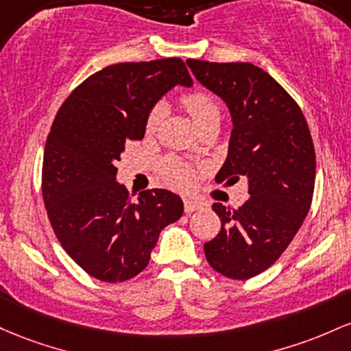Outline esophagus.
<instances>
[{
  "instance_id": "obj_1",
  "label": "esophagus",
  "mask_w": 351,
  "mask_h": 351,
  "mask_svg": "<svg viewBox=\"0 0 351 351\" xmlns=\"http://www.w3.org/2000/svg\"><path fill=\"white\" fill-rule=\"evenodd\" d=\"M200 207H202V204H200V202H195V200L187 199L186 202H184V210H186V214H192V212L199 210Z\"/></svg>"
}]
</instances>
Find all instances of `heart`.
<instances>
[{"instance_id": "b5f03b06", "label": "heart", "mask_w": 351, "mask_h": 351, "mask_svg": "<svg viewBox=\"0 0 351 351\" xmlns=\"http://www.w3.org/2000/svg\"><path fill=\"white\" fill-rule=\"evenodd\" d=\"M182 106L186 108L189 116L192 117V121L197 124V128H202L204 124H207L212 119H220V108L217 101L210 96V94L202 93V90H195V93L186 94L182 97ZM164 114L162 106H154L152 111L149 112L147 117V128L149 132H152L159 125L160 117ZM165 176H167L169 182L176 187H187L192 180V174L189 171L187 165H184L179 160H167L164 165Z\"/></svg>"}]
</instances>
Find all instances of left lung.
Listing matches in <instances>:
<instances>
[{"label": "left lung", "mask_w": 351, "mask_h": 351, "mask_svg": "<svg viewBox=\"0 0 351 351\" xmlns=\"http://www.w3.org/2000/svg\"><path fill=\"white\" fill-rule=\"evenodd\" d=\"M195 80L226 102L232 132L215 180L245 177L249 200L237 210L214 202L222 228L204 245L223 277L247 280L277 262L310 210L315 149L305 117L269 73L250 62L189 59Z\"/></svg>", "instance_id": "1"}]
</instances>
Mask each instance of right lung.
I'll return each mask as SVG.
<instances>
[{"instance_id":"obj_1","label":"right lung","mask_w":351,"mask_h":351,"mask_svg":"<svg viewBox=\"0 0 351 351\" xmlns=\"http://www.w3.org/2000/svg\"><path fill=\"white\" fill-rule=\"evenodd\" d=\"M192 84L179 58L119 62L89 76L58 111L43 159V199L62 249L90 277H136L160 230L182 217V199L165 189L129 199L114 164L128 141L143 139L157 101Z\"/></svg>"}]
</instances>
